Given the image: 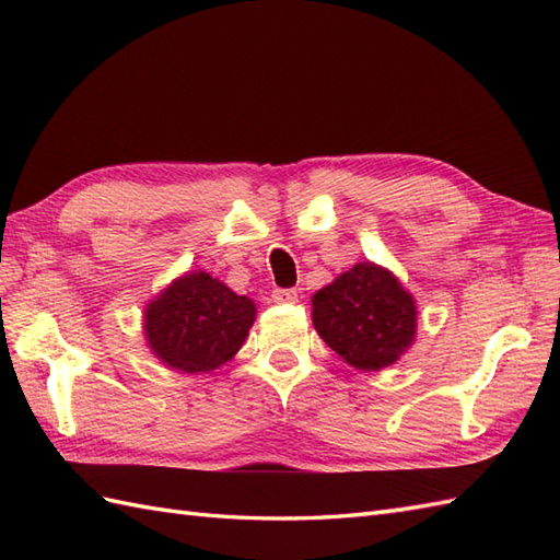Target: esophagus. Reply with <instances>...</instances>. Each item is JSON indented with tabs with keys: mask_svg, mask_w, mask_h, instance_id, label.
Masks as SVG:
<instances>
[{
	"mask_svg": "<svg viewBox=\"0 0 560 560\" xmlns=\"http://www.w3.org/2000/svg\"><path fill=\"white\" fill-rule=\"evenodd\" d=\"M271 298H275V303H279V305H293V303H298V291L295 289H277L275 293H271Z\"/></svg>",
	"mask_w": 560,
	"mask_h": 560,
	"instance_id": "34e87169",
	"label": "esophagus"
}]
</instances>
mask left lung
I'll list each match as a JSON object with an SVG mask.
<instances>
[{
  "label": "left lung",
  "instance_id": "obj_1",
  "mask_svg": "<svg viewBox=\"0 0 560 560\" xmlns=\"http://www.w3.org/2000/svg\"><path fill=\"white\" fill-rule=\"evenodd\" d=\"M312 324L350 368L380 372L408 353L418 305L394 271L358 262L312 295Z\"/></svg>",
  "mask_w": 560,
  "mask_h": 560
}]
</instances>
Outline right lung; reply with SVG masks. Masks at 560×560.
Wrapping results in <instances>:
<instances>
[{
	"label": "right lung",
	"instance_id": "obj_1",
	"mask_svg": "<svg viewBox=\"0 0 560 560\" xmlns=\"http://www.w3.org/2000/svg\"><path fill=\"white\" fill-rule=\"evenodd\" d=\"M257 307L207 271H186L142 312L148 348L164 368L210 374L238 353Z\"/></svg>",
	"mask_w": 560,
	"mask_h": 560
}]
</instances>
